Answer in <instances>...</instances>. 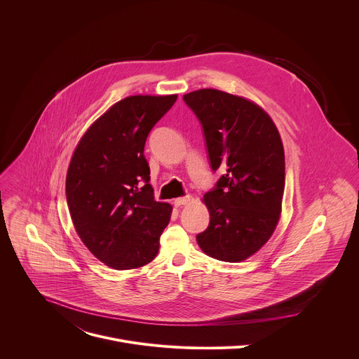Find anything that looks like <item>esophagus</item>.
<instances>
[{"label": "esophagus", "mask_w": 359, "mask_h": 359, "mask_svg": "<svg viewBox=\"0 0 359 359\" xmlns=\"http://www.w3.org/2000/svg\"><path fill=\"white\" fill-rule=\"evenodd\" d=\"M190 201V196H183V197H179V198H175V206L176 208H180V206H184V204H187Z\"/></svg>", "instance_id": "esophagus-1"}]
</instances>
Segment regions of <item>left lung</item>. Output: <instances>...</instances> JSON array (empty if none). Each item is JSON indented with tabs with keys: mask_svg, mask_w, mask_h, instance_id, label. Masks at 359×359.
<instances>
[{
	"mask_svg": "<svg viewBox=\"0 0 359 359\" xmlns=\"http://www.w3.org/2000/svg\"><path fill=\"white\" fill-rule=\"evenodd\" d=\"M183 100L201 125L212 170L223 173L203 197L210 223L196 240L216 260H245L267 243L280 219L285 184L280 133L244 97L200 89Z\"/></svg>",
	"mask_w": 359,
	"mask_h": 359,
	"instance_id": "1",
	"label": "left lung"
}]
</instances>
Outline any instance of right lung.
<instances>
[{
	"label": "right lung",
	"mask_w": 359,
	"mask_h": 359,
	"mask_svg": "<svg viewBox=\"0 0 359 359\" xmlns=\"http://www.w3.org/2000/svg\"><path fill=\"white\" fill-rule=\"evenodd\" d=\"M177 95L128 96L82 136L67 175L69 213L83 244L115 270L156 257L172 206L153 197L143 150Z\"/></svg>",
	"instance_id": "add662e5"
}]
</instances>
